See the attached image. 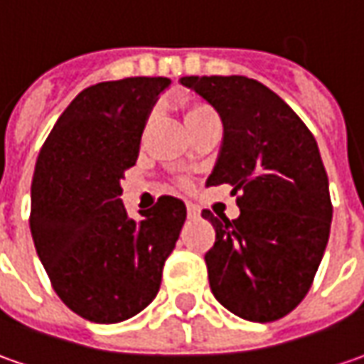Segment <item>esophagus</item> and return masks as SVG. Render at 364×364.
Wrapping results in <instances>:
<instances>
[{"label":"esophagus","instance_id":"esophagus-1","mask_svg":"<svg viewBox=\"0 0 364 364\" xmlns=\"http://www.w3.org/2000/svg\"><path fill=\"white\" fill-rule=\"evenodd\" d=\"M187 215H189V218H198L199 215L198 205H193V203H187Z\"/></svg>","mask_w":364,"mask_h":364}]
</instances>
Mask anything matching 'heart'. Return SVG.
<instances>
[{
  "mask_svg": "<svg viewBox=\"0 0 364 364\" xmlns=\"http://www.w3.org/2000/svg\"><path fill=\"white\" fill-rule=\"evenodd\" d=\"M183 119H185V126H187V130L191 132V130H196L198 126L201 124H208V122H218V114L213 112L212 107L208 105V103H187L185 105V112H183ZM152 122V116L149 118V124Z\"/></svg>",
  "mask_w": 364,
  "mask_h": 364,
  "instance_id": "obj_1",
  "label": "heart"
}]
</instances>
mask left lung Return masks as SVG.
<instances>
[{
    "label": "left lung",
    "instance_id": "left-lung-1",
    "mask_svg": "<svg viewBox=\"0 0 364 364\" xmlns=\"http://www.w3.org/2000/svg\"><path fill=\"white\" fill-rule=\"evenodd\" d=\"M220 114L224 138L205 185H232L240 215H201L215 228L205 252L213 297L248 322L299 306L324 257L332 203L318 142L287 103L242 75L181 77Z\"/></svg>",
    "mask_w": 364,
    "mask_h": 364
}]
</instances>
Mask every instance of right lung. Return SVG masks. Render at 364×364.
Masks as SVG:
<instances>
[{"label": "right lung", "instance_id": "add662e5", "mask_svg": "<svg viewBox=\"0 0 364 364\" xmlns=\"http://www.w3.org/2000/svg\"><path fill=\"white\" fill-rule=\"evenodd\" d=\"M166 77H130L83 89L56 119L32 177L30 230L56 295L81 318L116 324L156 297L187 208L163 196L132 220L124 173Z\"/></svg>", "mask_w": 364, "mask_h": 364}]
</instances>
